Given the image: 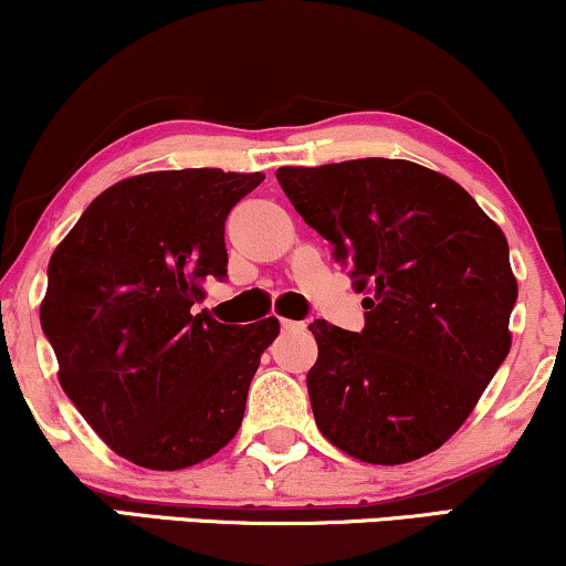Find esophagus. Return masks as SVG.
I'll return each mask as SVG.
<instances>
[{
	"mask_svg": "<svg viewBox=\"0 0 566 566\" xmlns=\"http://www.w3.org/2000/svg\"><path fill=\"white\" fill-rule=\"evenodd\" d=\"M282 324V332H300V328H305L303 321H290V318H282L279 321Z\"/></svg>",
	"mask_w": 566,
	"mask_h": 566,
	"instance_id": "1",
	"label": "esophagus"
}]
</instances>
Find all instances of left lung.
<instances>
[{"mask_svg": "<svg viewBox=\"0 0 566 566\" xmlns=\"http://www.w3.org/2000/svg\"><path fill=\"white\" fill-rule=\"evenodd\" d=\"M276 180L366 295L363 332L307 326L318 431L370 464L431 454L510 355L517 279L504 232L468 190L412 161L282 167Z\"/></svg>", "mask_w": 566, "mask_h": 566, "instance_id": "left-lung-1", "label": "left lung"}]
</instances>
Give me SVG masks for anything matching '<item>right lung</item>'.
Returning a JSON list of instances; mask_svg holds the SVG:
<instances>
[{"label": "right lung", "instance_id": "right-lung-1", "mask_svg": "<svg viewBox=\"0 0 566 566\" xmlns=\"http://www.w3.org/2000/svg\"><path fill=\"white\" fill-rule=\"evenodd\" d=\"M261 171H148L104 190L49 261L41 328L64 395L109 447L182 470L238 433L276 318L219 324L196 311L227 276L224 221Z\"/></svg>", "mask_w": 566, "mask_h": 566}]
</instances>
